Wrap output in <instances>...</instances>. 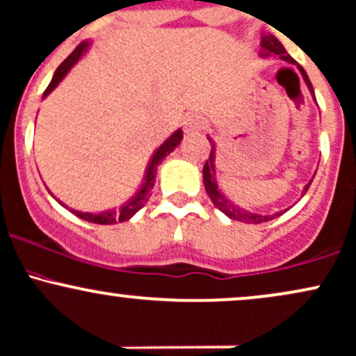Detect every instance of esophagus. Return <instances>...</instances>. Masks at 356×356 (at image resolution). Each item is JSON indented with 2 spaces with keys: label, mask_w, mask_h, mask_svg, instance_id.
<instances>
[{
  "label": "esophagus",
  "mask_w": 356,
  "mask_h": 356,
  "mask_svg": "<svg viewBox=\"0 0 356 356\" xmlns=\"http://www.w3.org/2000/svg\"><path fill=\"white\" fill-rule=\"evenodd\" d=\"M202 128H204V120H202L199 115L187 116L184 121V130L187 134H194V131L202 130Z\"/></svg>",
  "instance_id": "34e87169"
}]
</instances>
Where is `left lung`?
<instances>
[{
	"label": "left lung",
	"instance_id": "obj_1",
	"mask_svg": "<svg viewBox=\"0 0 356 356\" xmlns=\"http://www.w3.org/2000/svg\"><path fill=\"white\" fill-rule=\"evenodd\" d=\"M260 47H261V52H260L261 57L277 56L279 58H282V60L289 62V64H296L294 58L289 56L287 50L284 49V45L280 44V42L277 40V37H273V35H264V37H261ZM299 70H300V74H302L304 83L307 84V89H309L312 97H314V89H312V84H311L309 77H307L306 70H304L302 67H299ZM314 101H316V97H314ZM208 140L211 142V154H209V159L206 160L204 169H202V182H204V189H206V193H208V196L211 197V201H213V204L216 206L221 213H225L226 216L232 218V220H236L241 222H250V225H259V222L270 221V220H273V218H277V216H280L282 213H286L287 209L277 211V213H273V214H257V213H252V211H248V209L240 208V206L235 204L232 199L226 197L225 194L220 191V187H218L216 163H214V157H216V148H214L213 140L211 138H208ZM312 179L309 181V184H306V187H304L302 196L307 193V189H309Z\"/></svg>",
	"mask_w": 356,
	"mask_h": 356
}]
</instances>
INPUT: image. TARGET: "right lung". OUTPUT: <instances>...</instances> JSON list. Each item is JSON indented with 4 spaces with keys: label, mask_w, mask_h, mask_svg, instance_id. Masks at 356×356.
<instances>
[{
    "label": "right lung",
    "mask_w": 356,
    "mask_h": 356,
    "mask_svg": "<svg viewBox=\"0 0 356 356\" xmlns=\"http://www.w3.org/2000/svg\"><path fill=\"white\" fill-rule=\"evenodd\" d=\"M91 45V42H83V44H79L74 49V52L70 54V56L65 58L64 62H62L60 65H58L56 74H54L52 81H50L49 88L45 89L44 92V97H47L50 95V92L54 91V89L57 88V84L60 83L62 79H64L65 76H67V72L70 69L74 67V65L77 64V60H79L81 57L84 56V52L88 50V47ZM182 140V130H177L174 131L169 138L165 140V142L160 145L157 150H155V154L152 155L150 159V163H148L147 167V174H145V181H143L142 187H140L138 191L128 199L127 202H124L123 206H120L118 209H108V211H101V213H83V211H77V209H72V208H67V206L64 204V202H60L57 199L58 202H60L64 208H67L70 213L76 214L77 218H81V220H86L89 222H96V225H115V222H121V221H127L130 220L131 216L136 213V211H140L143 208V206L147 204V201L150 199V191L154 189V184H155V172H157V167L159 163H162V160L167 157V155L170 154V152H174V148L181 143ZM52 194V193H50Z\"/></svg>",
    "instance_id": "right-lung-1"
}]
</instances>
